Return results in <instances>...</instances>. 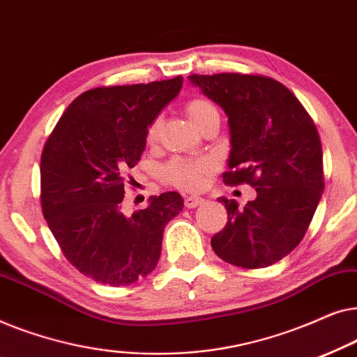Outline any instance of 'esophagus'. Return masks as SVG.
<instances>
[{"instance_id":"obj_1","label":"esophagus","mask_w":357,"mask_h":357,"mask_svg":"<svg viewBox=\"0 0 357 357\" xmlns=\"http://www.w3.org/2000/svg\"><path fill=\"white\" fill-rule=\"evenodd\" d=\"M204 202L202 197H197V195H190V197L185 198V206L187 208H197Z\"/></svg>"}]
</instances>
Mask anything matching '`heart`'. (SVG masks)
<instances>
[{"label":"heart","instance_id":"heart-1","mask_svg":"<svg viewBox=\"0 0 357 357\" xmlns=\"http://www.w3.org/2000/svg\"><path fill=\"white\" fill-rule=\"evenodd\" d=\"M190 121L199 130L209 116L218 115L216 107L206 99H192L185 104ZM159 136V120H154L146 130V141L153 144ZM216 165L208 158H175L165 165L164 174L170 183L185 190H199L208 182Z\"/></svg>","mask_w":357,"mask_h":357}]
</instances>
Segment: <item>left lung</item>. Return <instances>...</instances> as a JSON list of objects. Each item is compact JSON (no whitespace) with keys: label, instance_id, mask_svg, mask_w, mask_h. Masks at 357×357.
<instances>
[{"label":"left lung","instance_id":"obj_1","mask_svg":"<svg viewBox=\"0 0 357 357\" xmlns=\"http://www.w3.org/2000/svg\"><path fill=\"white\" fill-rule=\"evenodd\" d=\"M188 79L227 116L224 182L257 190L243 208L218 198L227 222L211 238L213 250L236 266H270L299 245L324 193L319 131L297 97L271 77L221 73Z\"/></svg>","mask_w":357,"mask_h":357}]
</instances>
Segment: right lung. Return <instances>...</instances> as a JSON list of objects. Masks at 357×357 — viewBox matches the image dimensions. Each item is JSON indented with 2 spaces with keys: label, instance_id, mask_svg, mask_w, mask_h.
Instances as JSON below:
<instances>
[{
  "label": "right lung",
  "instance_id": "obj_1",
  "mask_svg": "<svg viewBox=\"0 0 357 357\" xmlns=\"http://www.w3.org/2000/svg\"><path fill=\"white\" fill-rule=\"evenodd\" d=\"M183 77L96 87L76 97L48 136L40 159L43 218L66 260L110 286L148 276L162 250L164 227L183 209L167 192L146 209H121L126 172L146 148V130L182 89Z\"/></svg>",
  "mask_w": 357,
  "mask_h": 357
}]
</instances>
